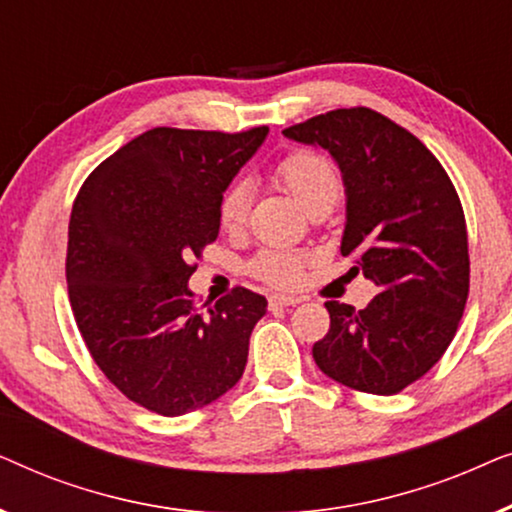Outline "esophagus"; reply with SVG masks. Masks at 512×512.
<instances>
[{
	"mask_svg": "<svg viewBox=\"0 0 512 512\" xmlns=\"http://www.w3.org/2000/svg\"><path fill=\"white\" fill-rule=\"evenodd\" d=\"M300 298L298 296H282V293H272L268 298V305L270 310H277V307H291V305H298Z\"/></svg>",
	"mask_w": 512,
	"mask_h": 512,
	"instance_id": "esophagus-1",
	"label": "esophagus"
}]
</instances>
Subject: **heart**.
<instances>
[{"mask_svg": "<svg viewBox=\"0 0 512 512\" xmlns=\"http://www.w3.org/2000/svg\"><path fill=\"white\" fill-rule=\"evenodd\" d=\"M272 177L286 188L310 214L331 212L342 193L340 174L324 153L312 149L291 151L275 165ZM249 186L237 181L223 193L219 205L221 226L235 233L242 230L249 216ZM307 265V256L291 249H265L251 261L254 277L272 286H293L300 282Z\"/></svg>", "mask_w": 512, "mask_h": 512, "instance_id": "obj_1", "label": "heart"}]
</instances>
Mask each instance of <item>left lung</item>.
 <instances>
[{
    "label": "left lung",
    "instance_id": "8db88e82",
    "mask_svg": "<svg viewBox=\"0 0 512 512\" xmlns=\"http://www.w3.org/2000/svg\"><path fill=\"white\" fill-rule=\"evenodd\" d=\"M284 135L321 146L342 172V256L380 293L368 307L328 300L331 328L312 356L331 380L391 396L440 361L468 298V235L459 195L438 158L368 107L335 109Z\"/></svg>",
    "mask_w": 512,
    "mask_h": 512
}]
</instances>
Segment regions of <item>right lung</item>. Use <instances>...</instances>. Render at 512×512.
<instances>
[{
	"label": "right lung",
	"mask_w": 512,
	"mask_h": 512,
	"mask_svg": "<svg viewBox=\"0 0 512 512\" xmlns=\"http://www.w3.org/2000/svg\"><path fill=\"white\" fill-rule=\"evenodd\" d=\"M268 128H153L90 172L72 207L69 303L90 356L132 403L205 408L244 373L268 300L237 286L198 312L188 279L219 235V205Z\"/></svg>",
	"instance_id": "obj_1"
}]
</instances>
